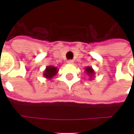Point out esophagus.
Here are the masks:
<instances>
[{"label": "esophagus", "mask_w": 134, "mask_h": 134, "mask_svg": "<svg viewBox=\"0 0 134 134\" xmlns=\"http://www.w3.org/2000/svg\"><path fill=\"white\" fill-rule=\"evenodd\" d=\"M73 63H74V60H72V59H69V60L67 61L68 64H73Z\"/></svg>", "instance_id": "esophagus-1"}]
</instances>
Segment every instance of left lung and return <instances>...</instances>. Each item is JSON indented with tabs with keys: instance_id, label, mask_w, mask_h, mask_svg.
<instances>
[{
	"instance_id": "obj_1",
	"label": "left lung",
	"mask_w": 134,
	"mask_h": 134,
	"mask_svg": "<svg viewBox=\"0 0 134 134\" xmlns=\"http://www.w3.org/2000/svg\"><path fill=\"white\" fill-rule=\"evenodd\" d=\"M85 71L86 73V75L88 77H90V80H93L94 77L95 75V72L94 69L91 67V66H87L86 68H85Z\"/></svg>"
}]
</instances>
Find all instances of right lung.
Segmentation results:
<instances>
[{
    "mask_svg": "<svg viewBox=\"0 0 134 134\" xmlns=\"http://www.w3.org/2000/svg\"><path fill=\"white\" fill-rule=\"evenodd\" d=\"M58 71H59V69H57V67H54L53 65H48L46 67L45 70L43 71V76L46 79L51 80L57 74Z\"/></svg>",
    "mask_w": 134,
    "mask_h": 134,
    "instance_id": "obj_1",
    "label": "right lung"
}]
</instances>
